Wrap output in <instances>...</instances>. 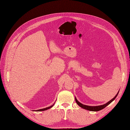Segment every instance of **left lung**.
Returning <instances> with one entry per match:
<instances>
[{"label": "left lung", "instance_id": "left-lung-1", "mask_svg": "<svg viewBox=\"0 0 130 130\" xmlns=\"http://www.w3.org/2000/svg\"><path fill=\"white\" fill-rule=\"evenodd\" d=\"M118 92H119V91H118V92H117V94L115 95V96L114 97V98H112L111 100H110L109 101H108V103H107L106 104H104V105H100V106H87V105H83L81 103H80V102H79L78 101H77V100L76 99V98H75V101L76 103H77V104L81 107V108H83V109H85L86 110H90V111H99L101 109H103L104 108H105V107L108 106L109 104H110L112 101H114L115 98H116V97L117 96V95L118 94Z\"/></svg>", "mask_w": 130, "mask_h": 130}]
</instances>
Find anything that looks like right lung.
Wrapping results in <instances>:
<instances>
[{
	"label": "right lung",
	"mask_w": 130,
	"mask_h": 130,
	"mask_svg": "<svg viewBox=\"0 0 130 130\" xmlns=\"http://www.w3.org/2000/svg\"><path fill=\"white\" fill-rule=\"evenodd\" d=\"M54 105H52V106H50V107H47V108H43V109H39V110H35V111H44V110H47V109H49V108H52V107L54 106Z\"/></svg>",
	"instance_id": "1"
}]
</instances>
